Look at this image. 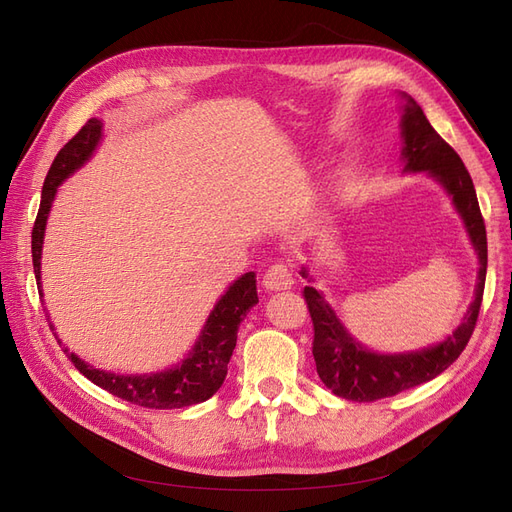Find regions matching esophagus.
Listing matches in <instances>:
<instances>
[{
    "label": "esophagus",
    "instance_id": "1",
    "mask_svg": "<svg viewBox=\"0 0 512 512\" xmlns=\"http://www.w3.org/2000/svg\"><path fill=\"white\" fill-rule=\"evenodd\" d=\"M262 286L267 290H286L292 286V269L286 262H273L262 275Z\"/></svg>",
    "mask_w": 512,
    "mask_h": 512
}]
</instances>
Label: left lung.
<instances>
[{
	"label": "left lung",
	"instance_id": "left-lung-1",
	"mask_svg": "<svg viewBox=\"0 0 512 512\" xmlns=\"http://www.w3.org/2000/svg\"><path fill=\"white\" fill-rule=\"evenodd\" d=\"M404 100V115H401V136H404L401 158L406 162L404 170L406 173L425 170L429 177L440 181L446 194L453 198V205L461 215L463 224H466L470 241L478 254V284L468 314L463 316L453 335H448L444 342L436 346L399 354H378L363 348L346 331L331 305L324 301L322 292L305 286L303 297L314 322L312 354L316 371L320 380L337 397L350 401H376L382 397H393L440 376L468 346L476 327L480 303H483L487 275V230L483 215H480L472 177L457 156V151L431 128L423 108L406 94ZM301 275L309 277L305 267L301 269Z\"/></svg>",
	"mask_w": 512,
	"mask_h": 512
}]
</instances>
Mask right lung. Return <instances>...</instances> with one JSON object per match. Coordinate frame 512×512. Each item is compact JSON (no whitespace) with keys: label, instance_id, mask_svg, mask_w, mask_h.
I'll use <instances>...</instances> for the list:
<instances>
[{"label":"right lung","instance_id":"obj_1","mask_svg":"<svg viewBox=\"0 0 512 512\" xmlns=\"http://www.w3.org/2000/svg\"><path fill=\"white\" fill-rule=\"evenodd\" d=\"M100 138H102V121L96 117L89 119L85 126L76 132V136L70 138V141L61 147V151L57 153L49 168V175L44 179L40 209L32 230V258H34V273H36L38 286H40V258H42L46 218H49V211H51L59 183L68 179L74 170H79L91 158V153H94V149L98 147ZM40 294H42V288H40ZM256 303H258L256 275L250 271L241 275L239 280L226 290V294H222V299L215 303L213 312L209 314L203 331H200V337L194 344L192 352L173 369L158 371V374L119 376L85 363L66 346H64V352L85 378H89L91 382L98 384L100 389L108 391L111 395L130 401V404L153 408V410H173V408L194 406L218 393L228 374V361L232 356V350L237 346L239 324ZM46 320H49V316H46ZM51 331H55L53 324H51ZM57 342L61 346L59 337Z\"/></svg>","mask_w":512,"mask_h":512}]
</instances>
